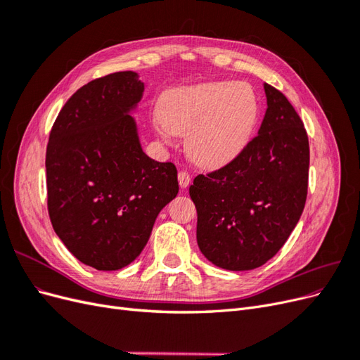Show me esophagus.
I'll use <instances>...</instances> for the list:
<instances>
[{
	"label": "esophagus",
	"mask_w": 360,
	"mask_h": 360,
	"mask_svg": "<svg viewBox=\"0 0 360 360\" xmlns=\"http://www.w3.org/2000/svg\"><path fill=\"white\" fill-rule=\"evenodd\" d=\"M179 184H180V188H188L189 184H191V176H189V172H186V171H179Z\"/></svg>",
	"instance_id": "1"
}]
</instances>
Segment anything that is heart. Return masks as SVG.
Returning <instances> with one entry per match:
<instances>
[{"instance_id": "b5f03b06", "label": "heart", "mask_w": 360, "mask_h": 360, "mask_svg": "<svg viewBox=\"0 0 360 360\" xmlns=\"http://www.w3.org/2000/svg\"><path fill=\"white\" fill-rule=\"evenodd\" d=\"M258 115L254 90L243 82H202L163 94L155 127L163 138L186 134L195 162L216 168L242 153Z\"/></svg>"}]
</instances>
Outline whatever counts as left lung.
Masks as SVG:
<instances>
[{"label": "left lung", "mask_w": 360, "mask_h": 360, "mask_svg": "<svg viewBox=\"0 0 360 360\" xmlns=\"http://www.w3.org/2000/svg\"><path fill=\"white\" fill-rule=\"evenodd\" d=\"M258 135L225 167L195 177L197 242L221 269L252 270L275 257L297 225L308 193L309 143L303 122L275 86Z\"/></svg>", "instance_id": "1"}]
</instances>
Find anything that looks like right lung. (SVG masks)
<instances>
[{
    "label": "right lung",
    "instance_id": "1",
    "mask_svg": "<svg viewBox=\"0 0 360 360\" xmlns=\"http://www.w3.org/2000/svg\"><path fill=\"white\" fill-rule=\"evenodd\" d=\"M144 93L135 72L81 86L63 106L46 148L53 231L81 263L123 269L147 245L159 212L177 197V168L150 159L130 115Z\"/></svg>",
    "mask_w": 360,
    "mask_h": 360
}]
</instances>
